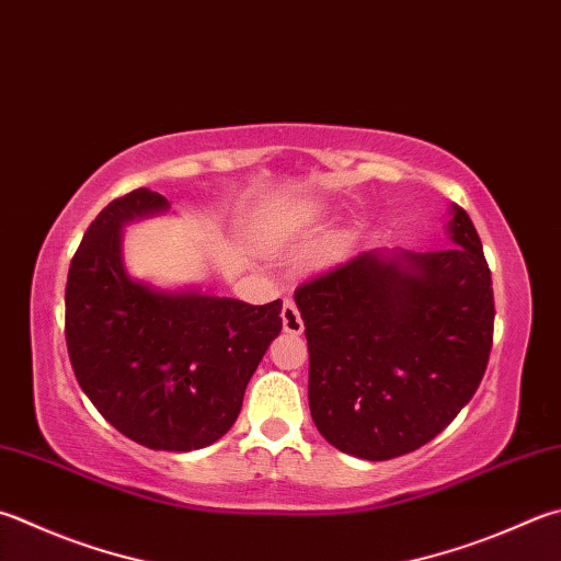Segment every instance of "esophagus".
<instances>
[{
	"mask_svg": "<svg viewBox=\"0 0 561 561\" xmlns=\"http://www.w3.org/2000/svg\"><path fill=\"white\" fill-rule=\"evenodd\" d=\"M280 317H283V330L285 332H288V334H302V330H305L302 317H300V310L295 308L293 300H285L283 302Z\"/></svg>",
	"mask_w": 561,
	"mask_h": 561,
	"instance_id": "esophagus-1",
	"label": "esophagus"
}]
</instances>
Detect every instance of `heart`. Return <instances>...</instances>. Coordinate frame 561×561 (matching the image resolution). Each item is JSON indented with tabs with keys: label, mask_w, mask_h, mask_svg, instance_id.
Returning a JSON list of instances; mask_svg holds the SVG:
<instances>
[{
	"label": "heart",
	"mask_w": 561,
	"mask_h": 561,
	"mask_svg": "<svg viewBox=\"0 0 561 561\" xmlns=\"http://www.w3.org/2000/svg\"><path fill=\"white\" fill-rule=\"evenodd\" d=\"M342 247H344V244H336V249H342Z\"/></svg>",
	"instance_id": "1"
}]
</instances>
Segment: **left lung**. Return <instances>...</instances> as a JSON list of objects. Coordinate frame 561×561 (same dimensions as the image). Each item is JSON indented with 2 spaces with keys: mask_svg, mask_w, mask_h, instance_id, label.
<instances>
[{
  "mask_svg": "<svg viewBox=\"0 0 561 561\" xmlns=\"http://www.w3.org/2000/svg\"><path fill=\"white\" fill-rule=\"evenodd\" d=\"M447 237L442 251H364L295 290L312 420L344 454L403 457L477 393L493 344L491 271L459 205Z\"/></svg>",
  "mask_w": 561,
  "mask_h": 561,
  "instance_id": "obj_1",
  "label": "left lung"
}]
</instances>
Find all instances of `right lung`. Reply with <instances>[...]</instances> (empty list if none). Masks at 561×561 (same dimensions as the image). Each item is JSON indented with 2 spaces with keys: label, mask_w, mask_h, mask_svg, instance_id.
I'll list each match as a JSON object with an SVG mask.
<instances>
[{
  "label": "right lung",
  "mask_w": 561,
  "mask_h": 561,
  "mask_svg": "<svg viewBox=\"0 0 561 561\" xmlns=\"http://www.w3.org/2000/svg\"><path fill=\"white\" fill-rule=\"evenodd\" d=\"M171 213L139 187L102 209L70 261L66 340L84 396L139 445L193 451L225 437L283 330V300L249 305L213 290L134 278L124 227Z\"/></svg>",
  "instance_id": "add662e5"
}]
</instances>
